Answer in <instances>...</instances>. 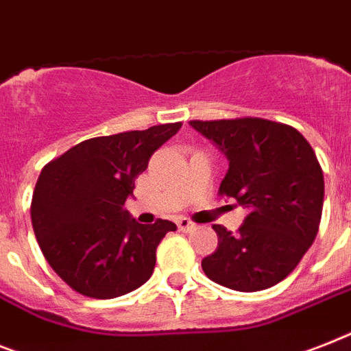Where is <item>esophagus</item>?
<instances>
[{
  "label": "esophagus",
  "instance_id": "obj_1",
  "mask_svg": "<svg viewBox=\"0 0 351 351\" xmlns=\"http://www.w3.org/2000/svg\"><path fill=\"white\" fill-rule=\"evenodd\" d=\"M176 225H178V229H180L182 232H191V230H193L196 227V225L193 223V221H191L189 218H178Z\"/></svg>",
  "mask_w": 351,
  "mask_h": 351
}]
</instances>
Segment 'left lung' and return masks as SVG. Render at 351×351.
Returning <instances> with one entry per match:
<instances>
[{"mask_svg":"<svg viewBox=\"0 0 351 351\" xmlns=\"http://www.w3.org/2000/svg\"><path fill=\"white\" fill-rule=\"evenodd\" d=\"M189 124L229 160L220 195L247 209L236 234L213 225L218 249L202 259L205 276L238 292L274 287L317 236L324 178L314 149L295 128L258 117Z\"/></svg>","mask_w":351,"mask_h":351,"instance_id":"obj_1","label":"left lung"}]
</instances>
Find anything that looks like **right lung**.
I'll list each match as a JSON object with an SVG mask.
<instances>
[{
    "label": "right lung",
    "instance_id": "add662e5",
    "mask_svg": "<svg viewBox=\"0 0 351 351\" xmlns=\"http://www.w3.org/2000/svg\"><path fill=\"white\" fill-rule=\"evenodd\" d=\"M182 122L95 136L48 162L32 196V227L43 256L79 294L111 299L153 274L156 247L176 230L169 220L142 225L124 209L135 178Z\"/></svg>",
    "mask_w": 351,
    "mask_h": 351
}]
</instances>
